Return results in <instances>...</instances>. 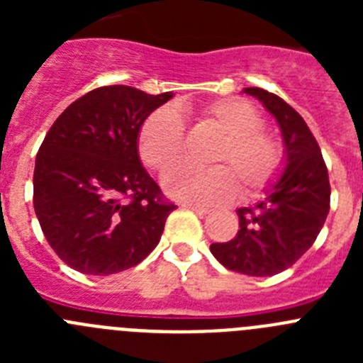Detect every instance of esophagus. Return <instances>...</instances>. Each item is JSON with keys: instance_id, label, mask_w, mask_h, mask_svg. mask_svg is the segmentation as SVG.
I'll use <instances>...</instances> for the list:
<instances>
[{"instance_id": "1", "label": "esophagus", "mask_w": 363, "mask_h": 363, "mask_svg": "<svg viewBox=\"0 0 363 363\" xmlns=\"http://www.w3.org/2000/svg\"><path fill=\"white\" fill-rule=\"evenodd\" d=\"M182 207H185V209H191V211H194V213H200V214H209V209H207V207H201V205L191 203V201H182Z\"/></svg>"}]
</instances>
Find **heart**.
<instances>
[{
	"mask_svg": "<svg viewBox=\"0 0 363 363\" xmlns=\"http://www.w3.org/2000/svg\"><path fill=\"white\" fill-rule=\"evenodd\" d=\"M200 120L213 127L221 140L211 156V169L179 163L163 174V189L176 200L221 203L242 189L256 196L274 184L284 169V145L264 129V118L245 99L223 98L201 105ZM185 129L171 107L154 111L138 133V152L147 167L163 171L184 152Z\"/></svg>",
	"mask_w": 363,
	"mask_h": 363,
	"instance_id": "heart-1",
	"label": "heart"
}]
</instances>
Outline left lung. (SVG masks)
<instances>
[{
    "label": "left lung",
    "mask_w": 363,
    "mask_h": 363,
    "mask_svg": "<svg viewBox=\"0 0 363 363\" xmlns=\"http://www.w3.org/2000/svg\"><path fill=\"white\" fill-rule=\"evenodd\" d=\"M277 118L285 145V169L267 196L238 209L240 229L233 240L213 243L211 252L223 267L247 277L285 271L314 243L325 223L331 185L318 142L303 118L280 96L249 86Z\"/></svg>",
    "instance_id": "8db88e82"
}]
</instances>
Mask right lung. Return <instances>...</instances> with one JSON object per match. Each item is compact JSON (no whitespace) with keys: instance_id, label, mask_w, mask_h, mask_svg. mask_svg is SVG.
Returning <instances> with one entry per match:
<instances>
[{"instance_id":"add662e5","label":"right lung","mask_w":363,"mask_h":363,"mask_svg":"<svg viewBox=\"0 0 363 363\" xmlns=\"http://www.w3.org/2000/svg\"><path fill=\"white\" fill-rule=\"evenodd\" d=\"M172 92L99 86L70 104L36 156L34 211L69 267L107 277L138 265L162 238L176 205L143 169L138 133Z\"/></svg>"}]
</instances>
